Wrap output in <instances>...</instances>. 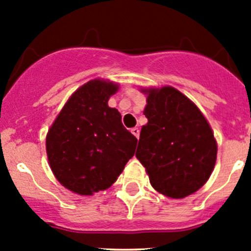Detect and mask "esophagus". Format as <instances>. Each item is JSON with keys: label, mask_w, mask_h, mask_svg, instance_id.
Masks as SVG:
<instances>
[{"label": "esophagus", "mask_w": 251, "mask_h": 251, "mask_svg": "<svg viewBox=\"0 0 251 251\" xmlns=\"http://www.w3.org/2000/svg\"><path fill=\"white\" fill-rule=\"evenodd\" d=\"M131 132H132V135L135 136L136 138H140V128H138V127L131 128Z\"/></svg>", "instance_id": "1"}]
</instances>
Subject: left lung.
<instances>
[{"instance_id": "obj_1", "label": "left lung", "mask_w": 251, "mask_h": 251, "mask_svg": "<svg viewBox=\"0 0 251 251\" xmlns=\"http://www.w3.org/2000/svg\"><path fill=\"white\" fill-rule=\"evenodd\" d=\"M147 95L136 156L159 193L182 199L206 183L217 143L211 126L187 96L171 86L141 88Z\"/></svg>"}]
</instances>
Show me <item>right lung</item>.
<instances>
[{"mask_svg":"<svg viewBox=\"0 0 251 251\" xmlns=\"http://www.w3.org/2000/svg\"><path fill=\"white\" fill-rule=\"evenodd\" d=\"M119 83L93 78L78 87L46 136L48 164L62 186L80 196L105 191L135 154L137 138L108 105Z\"/></svg>","mask_w":251,"mask_h":251,"instance_id":"right-lung-1","label":"right lung"}]
</instances>
